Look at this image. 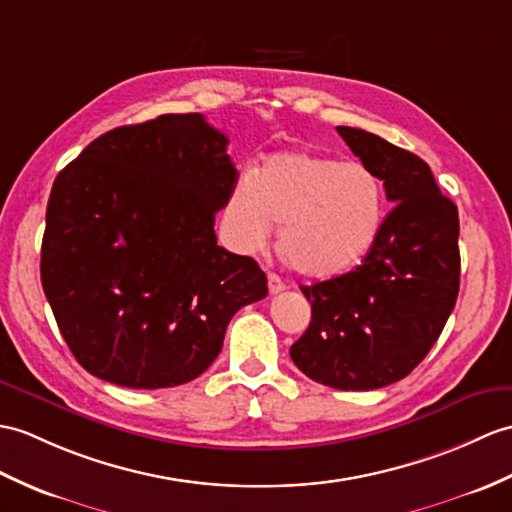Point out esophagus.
<instances>
[{
  "label": "esophagus",
  "instance_id": "obj_1",
  "mask_svg": "<svg viewBox=\"0 0 512 512\" xmlns=\"http://www.w3.org/2000/svg\"><path fill=\"white\" fill-rule=\"evenodd\" d=\"M268 290H270V294H279L285 290V283L281 281V277L272 275V272L268 275Z\"/></svg>",
  "mask_w": 512,
  "mask_h": 512
}]
</instances>
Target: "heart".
<instances>
[{
	"mask_svg": "<svg viewBox=\"0 0 512 512\" xmlns=\"http://www.w3.org/2000/svg\"><path fill=\"white\" fill-rule=\"evenodd\" d=\"M384 185L360 161L277 152L253 178L237 181L227 202L231 233L246 251L277 244L294 270L331 279L355 268L377 242L384 222Z\"/></svg>",
	"mask_w": 512,
	"mask_h": 512,
	"instance_id": "1",
	"label": "heart"
}]
</instances>
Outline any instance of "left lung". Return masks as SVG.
I'll list each match as a JSON object with an SVG mask.
<instances>
[{"label":"left lung","instance_id":"8db88e82","mask_svg":"<svg viewBox=\"0 0 512 512\" xmlns=\"http://www.w3.org/2000/svg\"><path fill=\"white\" fill-rule=\"evenodd\" d=\"M338 135L384 181L392 209L358 268L303 285L312 320L290 358L318 384L375 390L419 366L454 310L458 209L417 154L362 128L338 126Z\"/></svg>","mask_w":512,"mask_h":512}]
</instances>
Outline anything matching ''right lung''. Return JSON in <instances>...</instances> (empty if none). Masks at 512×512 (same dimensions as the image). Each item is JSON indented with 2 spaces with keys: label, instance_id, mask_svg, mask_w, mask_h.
<instances>
[{
  "label": "right lung",
  "instance_id": "add662e5",
  "mask_svg": "<svg viewBox=\"0 0 512 512\" xmlns=\"http://www.w3.org/2000/svg\"><path fill=\"white\" fill-rule=\"evenodd\" d=\"M200 113L100 135L52 185L41 283L80 366L117 386L192 382L229 320L268 294L253 257L218 246L213 222L237 170Z\"/></svg>",
  "mask_w": 512,
  "mask_h": 512
}]
</instances>
